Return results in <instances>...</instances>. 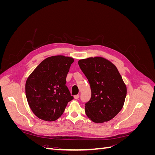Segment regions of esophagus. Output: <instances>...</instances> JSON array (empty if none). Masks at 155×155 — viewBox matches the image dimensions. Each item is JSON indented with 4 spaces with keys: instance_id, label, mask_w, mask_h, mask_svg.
Here are the masks:
<instances>
[{
    "instance_id": "34e87169",
    "label": "esophagus",
    "mask_w": 155,
    "mask_h": 155,
    "mask_svg": "<svg viewBox=\"0 0 155 155\" xmlns=\"http://www.w3.org/2000/svg\"><path fill=\"white\" fill-rule=\"evenodd\" d=\"M74 99H76V100H77V99H78V98L79 97V94H77V95H75L74 96Z\"/></svg>"
}]
</instances>
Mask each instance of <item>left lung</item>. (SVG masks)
<instances>
[{
    "instance_id": "left-lung-1",
    "label": "left lung",
    "mask_w": 155,
    "mask_h": 155,
    "mask_svg": "<svg viewBox=\"0 0 155 155\" xmlns=\"http://www.w3.org/2000/svg\"><path fill=\"white\" fill-rule=\"evenodd\" d=\"M79 67L91 89L85 113L93 122L104 123L118 114L124 106L127 87L114 64L104 58L79 60Z\"/></svg>"
}]
</instances>
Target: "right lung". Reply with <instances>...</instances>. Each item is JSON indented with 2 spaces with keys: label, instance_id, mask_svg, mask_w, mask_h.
<instances>
[{
  "label": "right lung",
  "instance_id": "right-lung-1",
  "mask_svg": "<svg viewBox=\"0 0 155 155\" xmlns=\"http://www.w3.org/2000/svg\"><path fill=\"white\" fill-rule=\"evenodd\" d=\"M74 59L64 55L43 60L28 78L25 92L31 110L39 119L53 121L61 116L74 97L66 78Z\"/></svg>",
  "mask_w": 155,
  "mask_h": 155
}]
</instances>
